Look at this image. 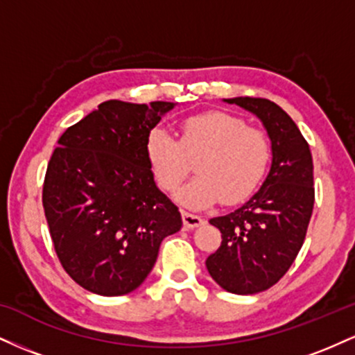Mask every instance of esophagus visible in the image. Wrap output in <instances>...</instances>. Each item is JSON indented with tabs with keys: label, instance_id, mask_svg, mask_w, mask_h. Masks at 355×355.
Returning a JSON list of instances; mask_svg holds the SVG:
<instances>
[{
	"label": "esophagus",
	"instance_id": "obj_1",
	"mask_svg": "<svg viewBox=\"0 0 355 355\" xmlns=\"http://www.w3.org/2000/svg\"><path fill=\"white\" fill-rule=\"evenodd\" d=\"M182 218H183V227L189 230H193L197 229V227H200L203 223V218L200 215H195V214H190V211H182Z\"/></svg>",
	"mask_w": 355,
	"mask_h": 355
}]
</instances>
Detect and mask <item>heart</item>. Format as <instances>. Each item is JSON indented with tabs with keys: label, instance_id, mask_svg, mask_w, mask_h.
Wrapping results in <instances>:
<instances>
[{
	"label": "heart",
	"instance_id": "b5f03b06",
	"mask_svg": "<svg viewBox=\"0 0 355 355\" xmlns=\"http://www.w3.org/2000/svg\"><path fill=\"white\" fill-rule=\"evenodd\" d=\"M145 153L155 180L173 191L190 173V160L198 158V177L177 195L182 205L202 210L222 198L227 205L245 200L259 189L272 160L267 133L252 128L243 118L225 112L187 116L178 140L165 128H153Z\"/></svg>",
	"mask_w": 355,
	"mask_h": 355
}]
</instances>
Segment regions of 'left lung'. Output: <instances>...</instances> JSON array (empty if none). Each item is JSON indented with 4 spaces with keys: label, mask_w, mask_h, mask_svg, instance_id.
I'll use <instances>...</instances> for the list:
<instances>
[{
    "label": "left lung",
    "mask_w": 355,
    "mask_h": 355,
    "mask_svg": "<svg viewBox=\"0 0 355 355\" xmlns=\"http://www.w3.org/2000/svg\"><path fill=\"white\" fill-rule=\"evenodd\" d=\"M262 120L272 141V166L245 205L210 220L222 234L205 266L227 292L257 294L279 282L302 248L315 190L309 144L291 116L266 98L225 100Z\"/></svg>",
    "instance_id": "obj_1"
}]
</instances>
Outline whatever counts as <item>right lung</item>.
Masks as SVG:
<instances>
[{
  "label": "right lung",
  "mask_w": 355,
  "mask_h": 355,
  "mask_svg": "<svg viewBox=\"0 0 355 355\" xmlns=\"http://www.w3.org/2000/svg\"><path fill=\"white\" fill-rule=\"evenodd\" d=\"M170 101H103L60 137L48 162L43 209L64 272L93 294L125 295L146 279L162 240L182 229L157 189L145 141Z\"/></svg>",
  "instance_id": "right-lung-1"
}]
</instances>
